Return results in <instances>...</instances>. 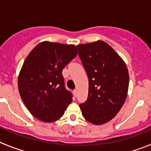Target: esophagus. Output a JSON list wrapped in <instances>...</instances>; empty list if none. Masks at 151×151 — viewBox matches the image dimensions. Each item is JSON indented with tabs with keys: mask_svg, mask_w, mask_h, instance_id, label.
Segmentation results:
<instances>
[{
	"mask_svg": "<svg viewBox=\"0 0 151 151\" xmlns=\"http://www.w3.org/2000/svg\"><path fill=\"white\" fill-rule=\"evenodd\" d=\"M77 89H74V96H76V95H77Z\"/></svg>",
	"mask_w": 151,
	"mask_h": 151,
	"instance_id": "1",
	"label": "esophagus"
}]
</instances>
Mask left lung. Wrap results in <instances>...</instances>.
I'll return each mask as SVG.
<instances>
[{"mask_svg": "<svg viewBox=\"0 0 151 151\" xmlns=\"http://www.w3.org/2000/svg\"><path fill=\"white\" fill-rule=\"evenodd\" d=\"M88 78L86 101L80 104L83 116L95 125L109 122L127 98L129 73L120 56L104 41L77 46Z\"/></svg>", "mask_w": 151, "mask_h": 151, "instance_id": "left-lung-1", "label": "left lung"}]
</instances>
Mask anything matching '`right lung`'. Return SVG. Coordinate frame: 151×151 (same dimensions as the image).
<instances>
[{
    "label": "right lung",
    "mask_w": 151,
    "mask_h": 151,
    "mask_svg": "<svg viewBox=\"0 0 151 151\" xmlns=\"http://www.w3.org/2000/svg\"><path fill=\"white\" fill-rule=\"evenodd\" d=\"M77 55V47L42 42L27 56L18 79L21 98L35 118L53 122L72 101L65 87L63 69Z\"/></svg>",
    "instance_id": "1"
}]
</instances>
